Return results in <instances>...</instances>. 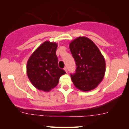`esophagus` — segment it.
I'll return each mask as SVG.
<instances>
[{
	"label": "esophagus",
	"instance_id": "1",
	"mask_svg": "<svg viewBox=\"0 0 129 129\" xmlns=\"http://www.w3.org/2000/svg\"><path fill=\"white\" fill-rule=\"evenodd\" d=\"M63 70H64L65 72H66V73H67V67H64V69H63Z\"/></svg>",
	"mask_w": 129,
	"mask_h": 129
}]
</instances>
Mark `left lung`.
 Segmentation results:
<instances>
[{"label":"left lung","mask_w":129,"mask_h":129,"mask_svg":"<svg viewBox=\"0 0 129 129\" xmlns=\"http://www.w3.org/2000/svg\"><path fill=\"white\" fill-rule=\"evenodd\" d=\"M76 65L71 78L77 88L83 91L92 90L103 79L106 61L98 47L86 37H78L69 44Z\"/></svg>","instance_id":"obj_1"}]
</instances>
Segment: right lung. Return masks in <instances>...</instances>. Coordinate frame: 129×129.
Instances as JSON below:
<instances>
[{
	"label": "right lung",
	"mask_w": 129,
	"mask_h": 129,
	"mask_svg": "<svg viewBox=\"0 0 129 129\" xmlns=\"http://www.w3.org/2000/svg\"><path fill=\"white\" fill-rule=\"evenodd\" d=\"M57 44L45 41L33 53L26 63V73L37 89L49 91L59 83L66 72L59 68L56 54Z\"/></svg>",
	"instance_id": "obj_1"
}]
</instances>
